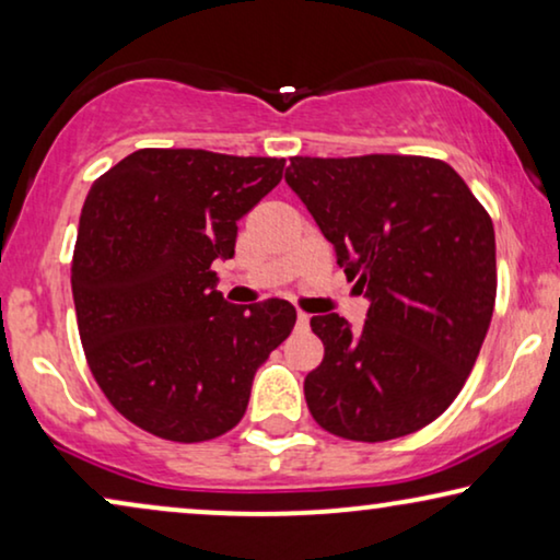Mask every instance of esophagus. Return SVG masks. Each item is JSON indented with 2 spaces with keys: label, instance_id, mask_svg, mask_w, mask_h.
Returning <instances> with one entry per match:
<instances>
[{
  "label": "esophagus",
  "instance_id": "1",
  "mask_svg": "<svg viewBox=\"0 0 560 560\" xmlns=\"http://www.w3.org/2000/svg\"><path fill=\"white\" fill-rule=\"evenodd\" d=\"M308 324H311V316H308V313L298 311V328H308Z\"/></svg>",
  "mask_w": 560,
  "mask_h": 560
}]
</instances>
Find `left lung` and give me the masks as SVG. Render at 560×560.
Returning a JSON list of instances; mask_svg holds the SVG:
<instances>
[{
  "label": "left lung",
  "mask_w": 560,
  "mask_h": 560,
  "mask_svg": "<svg viewBox=\"0 0 560 560\" xmlns=\"http://www.w3.org/2000/svg\"><path fill=\"white\" fill-rule=\"evenodd\" d=\"M288 186L370 298L362 328L313 316L324 431L380 443L433 423L477 362L497 298L494 226L454 167L420 155L290 158Z\"/></svg>",
  "instance_id": "1"
}]
</instances>
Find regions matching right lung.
<instances>
[{"label": "right lung", "instance_id": "obj_1", "mask_svg": "<svg viewBox=\"0 0 560 560\" xmlns=\"http://www.w3.org/2000/svg\"><path fill=\"white\" fill-rule=\"evenodd\" d=\"M282 167V158L144 148L89 190L71 265L83 354L106 400L158 439L232 431L257 366L293 331L288 301L232 305L211 270L234 257L236 221Z\"/></svg>", "mask_w": 560, "mask_h": 560}]
</instances>
